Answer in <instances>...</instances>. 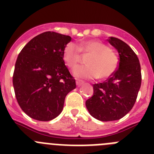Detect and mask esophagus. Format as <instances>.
I'll return each instance as SVG.
<instances>
[{
  "label": "esophagus",
  "instance_id": "34e87169",
  "mask_svg": "<svg viewBox=\"0 0 154 154\" xmlns=\"http://www.w3.org/2000/svg\"><path fill=\"white\" fill-rule=\"evenodd\" d=\"M82 84H83V82H82V81H76V85H77V86H78V87L81 86V85H82Z\"/></svg>",
  "mask_w": 154,
  "mask_h": 154
}]
</instances>
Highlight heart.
<instances>
[{"instance_id":"b5f03b06","label":"heart","mask_w":154,"mask_h":154,"mask_svg":"<svg viewBox=\"0 0 154 154\" xmlns=\"http://www.w3.org/2000/svg\"><path fill=\"white\" fill-rule=\"evenodd\" d=\"M80 51L90 53L87 57L88 65H77L72 74L80 79H93L97 77L106 79L112 75L118 65V59L109 48L102 42L96 40L85 41L79 46L69 42L63 50L62 58L69 67H74L80 58Z\"/></svg>"}]
</instances>
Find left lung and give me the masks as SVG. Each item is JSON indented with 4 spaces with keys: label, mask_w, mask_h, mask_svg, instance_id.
Returning <instances> with one entry per match:
<instances>
[{
    "label": "left lung",
    "mask_w": 154,
    "mask_h": 154,
    "mask_svg": "<svg viewBox=\"0 0 154 154\" xmlns=\"http://www.w3.org/2000/svg\"><path fill=\"white\" fill-rule=\"evenodd\" d=\"M119 55V66L109 78L94 84L93 96L85 106L92 116L100 121H113L123 118L133 108L141 85V69L137 55L122 40L108 39Z\"/></svg>",
    "instance_id": "left-lung-1"
}]
</instances>
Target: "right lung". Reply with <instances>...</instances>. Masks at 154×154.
Returning <instances> with one entry per match:
<instances>
[{"label":"right lung","instance_id":"add662e5","mask_svg":"<svg viewBox=\"0 0 154 154\" xmlns=\"http://www.w3.org/2000/svg\"><path fill=\"white\" fill-rule=\"evenodd\" d=\"M72 38L46 31L31 39L17 58L13 85L19 106L28 116L49 121L62 112L65 96L75 89L62 58Z\"/></svg>","mask_w":154,"mask_h":154}]
</instances>
